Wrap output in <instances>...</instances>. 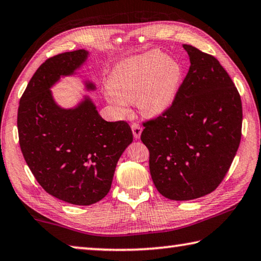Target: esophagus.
<instances>
[{
  "instance_id": "esophagus-1",
  "label": "esophagus",
  "mask_w": 261,
  "mask_h": 261,
  "mask_svg": "<svg viewBox=\"0 0 261 261\" xmlns=\"http://www.w3.org/2000/svg\"><path fill=\"white\" fill-rule=\"evenodd\" d=\"M131 129H132V134H134L135 138L139 139L140 135H141V131H143V127H141L139 124H137V123H134V124L131 125Z\"/></svg>"
}]
</instances>
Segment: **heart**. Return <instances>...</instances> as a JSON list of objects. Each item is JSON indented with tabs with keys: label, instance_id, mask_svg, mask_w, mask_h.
Wrapping results in <instances>:
<instances>
[{
	"label": "heart",
	"instance_id": "obj_1",
	"mask_svg": "<svg viewBox=\"0 0 261 261\" xmlns=\"http://www.w3.org/2000/svg\"><path fill=\"white\" fill-rule=\"evenodd\" d=\"M183 74L177 60L161 50L147 51L115 65L106 99L122 114L129 112L127 101H137L141 115L158 117L175 102Z\"/></svg>",
	"mask_w": 261,
	"mask_h": 261
}]
</instances>
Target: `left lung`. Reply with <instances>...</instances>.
I'll return each mask as SVG.
<instances>
[{
  "mask_svg": "<svg viewBox=\"0 0 261 261\" xmlns=\"http://www.w3.org/2000/svg\"><path fill=\"white\" fill-rule=\"evenodd\" d=\"M190 69L173 106L144 123L153 183L170 200H191L222 182L240 146L242 101L214 56L183 45Z\"/></svg>",
  "mask_w": 261,
  "mask_h": 261,
  "instance_id": "obj_1",
  "label": "left lung"
}]
</instances>
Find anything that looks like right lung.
Listing matches in <instances>:
<instances>
[{"label": "right lung", "instance_id": "right-lung-1", "mask_svg": "<svg viewBox=\"0 0 261 261\" xmlns=\"http://www.w3.org/2000/svg\"><path fill=\"white\" fill-rule=\"evenodd\" d=\"M88 51L62 53L42 63L21 95L17 117L26 163L46 192L72 205L98 202L109 192L115 168L134 140L126 122H107L85 95L73 108H62L50 88L76 74ZM87 91L95 85L84 82Z\"/></svg>", "mask_w": 261, "mask_h": 261}]
</instances>
